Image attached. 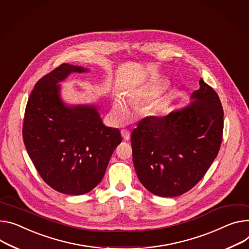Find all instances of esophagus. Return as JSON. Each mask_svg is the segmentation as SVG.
Segmentation results:
<instances>
[{
	"label": "esophagus",
	"mask_w": 249,
	"mask_h": 249,
	"mask_svg": "<svg viewBox=\"0 0 249 249\" xmlns=\"http://www.w3.org/2000/svg\"><path fill=\"white\" fill-rule=\"evenodd\" d=\"M122 137L124 138V140L128 141L130 139V132L127 129H122Z\"/></svg>",
	"instance_id": "34e87169"
}]
</instances>
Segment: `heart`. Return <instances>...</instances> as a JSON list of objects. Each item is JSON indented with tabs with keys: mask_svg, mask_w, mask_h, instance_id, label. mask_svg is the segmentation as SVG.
<instances>
[{
	"mask_svg": "<svg viewBox=\"0 0 249 249\" xmlns=\"http://www.w3.org/2000/svg\"><path fill=\"white\" fill-rule=\"evenodd\" d=\"M162 90H163V86H161L160 84L148 83L137 89L135 91H132L128 95V99L131 103H136L140 100H144V101L154 100L158 97V95L161 93ZM161 108H162V105H158L156 107V110H160ZM112 109L114 114H116L117 119L120 122L126 121L130 114L129 105L126 102L125 98L122 94H118L117 97L114 98Z\"/></svg>",
	"mask_w": 249,
	"mask_h": 249,
	"instance_id": "b5f03b06",
	"label": "heart"
}]
</instances>
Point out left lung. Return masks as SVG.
Listing matches in <instances>:
<instances>
[{
	"label": "left lung",
	"instance_id": "left-lung-1",
	"mask_svg": "<svg viewBox=\"0 0 249 249\" xmlns=\"http://www.w3.org/2000/svg\"><path fill=\"white\" fill-rule=\"evenodd\" d=\"M190 100L165 117L142 120L131 132L138 178L158 196L175 197L193 188L218 154L223 109L217 93L200 79Z\"/></svg>",
	"mask_w": 249,
	"mask_h": 249
}]
</instances>
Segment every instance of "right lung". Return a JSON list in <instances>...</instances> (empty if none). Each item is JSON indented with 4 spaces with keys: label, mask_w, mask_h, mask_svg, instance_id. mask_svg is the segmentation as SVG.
Instances as JSON below:
<instances>
[{
    "label": "right lung",
    "mask_w": 249,
    "mask_h": 249,
    "mask_svg": "<svg viewBox=\"0 0 249 249\" xmlns=\"http://www.w3.org/2000/svg\"><path fill=\"white\" fill-rule=\"evenodd\" d=\"M89 71L61 65L36 84L25 111L23 138L30 159L42 178L65 195H85L97 186L122 142L119 128L104 124L98 104L71 105L62 98V82Z\"/></svg>",
    "instance_id": "obj_1"
}]
</instances>
